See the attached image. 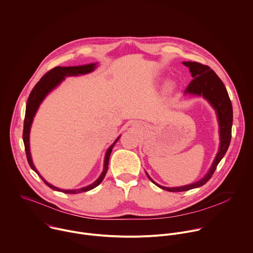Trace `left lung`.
<instances>
[{"instance_id": "1", "label": "left lung", "mask_w": 253, "mask_h": 253, "mask_svg": "<svg viewBox=\"0 0 253 253\" xmlns=\"http://www.w3.org/2000/svg\"><path fill=\"white\" fill-rule=\"evenodd\" d=\"M183 64L189 68L191 75L193 77V80L186 88L184 94L203 97L215 111L218 122L219 147L207 174L202 179L195 183L180 187H164L154 182L151 179V177L147 174V172H145L148 179L153 184L169 192H183L205 185L211 179L217 164L224 156L229 146L231 138L232 106L223 83L217 77V75L207 65H203L201 63L192 61H185L183 62Z\"/></svg>"}]
</instances>
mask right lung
<instances>
[{
    "label": "right lung",
    "instance_id": "right-lung-1",
    "mask_svg": "<svg viewBox=\"0 0 253 253\" xmlns=\"http://www.w3.org/2000/svg\"><path fill=\"white\" fill-rule=\"evenodd\" d=\"M98 63H90V64H86V65H80V66H69V67H61V66H57L54 67L53 69H51L49 72H47L45 75H43L42 77V79L37 83V85L35 86V88L33 89V91L30 94V97L28 99V103H27V108H26V117H25V124H24V133H23V138H24V143H25V148H26V153H27V158L29 161L30 166L32 167V169L43 180V182L51 189L58 191V192H63L66 194H78V193H83V192H87L90 191L92 189H94L95 187H97L98 185L101 184V182L103 181V179L106 176V173L108 171V166H109V159H110V155L112 153L113 147L115 146V144L117 143V141L120 139L121 135L114 141V143L108 148L106 155H105V160H104V169L101 173V175L99 176V178L93 182L92 184L80 188V189H72V190H65V189H60L57 188L53 185H51L50 183H48L38 171V169L36 168L34 162H33V158H32V154H31V148H30V132H31V127L34 122V118L41 106V104L42 103V101L45 99V97L52 91L54 90L58 85H60V83L65 79V77H69V76H79V75H86L89 74L91 72H93L96 67H97Z\"/></svg>",
    "mask_w": 253,
    "mask_h": 253
}]
</instances>
